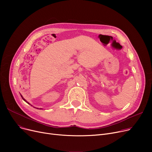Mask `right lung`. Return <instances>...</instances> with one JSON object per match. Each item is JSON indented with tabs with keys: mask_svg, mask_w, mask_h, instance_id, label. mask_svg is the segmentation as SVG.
Segmentation results:
<instances>
[{
	"mask_svg": "<svg viewBox=\"0 0 152 152\" xmlns=\"http://www.w3.org/2000/svg\"><path fill=\"white\" fill-rule=\"evenodd\" d=\"M21 98L23 99V100L24 101H25V102H26L27 103H28V104H29V102H27V101H26V100H25V99H24V98L23 97V96H22V95H21ZM30 105H31V104H30ZM31 106H32V105H31ZM37 109H39V108H37ZM40 109H41V108H40Z\"/></svg>",
	"mask_w": 152,
	"mask_h": 152,
	"instance_id": "right-lung-1",
	"label": "right lung"
}]
</instances>
